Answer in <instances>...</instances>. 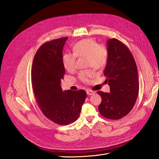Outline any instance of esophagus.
Segmentation results:
<instances>
[{
  "label": "esophagus",
  "instance_id": "esophagus-1",
  "mask_svg": "<svg viewBox=\"0 0 159 159\" xmlns=\"http://www.w3.org/2000/svg\"><path fill=\"white\" fill-rule=\"evenodd\" d=\"M86 93H87V94L88 95H93V94L95 93L94 91H93L92 90H90V89H87V90H86Z\"/></svg>",
  "mask_w": 159,
  "mask_h": 159
}]
</instances>
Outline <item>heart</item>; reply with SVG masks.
Listing matches in <instances>:
<instances>
[{"label": "heart", "instance_id": "1", "mask_svg": "<svg viewBox=\"0 0 159 159\" xmlns=\"http://www.w3.org/2000/svg\"><path fill=\"white\" fill-rule=\"evenodd\" d=\"M72 52L73 54L66 53L62 56V64L68 71L75 70L76 57H85L86 66H93L96 69L103 68L107 62V47L103 44H97L91 38H85L76 42L72 48ZM95 76L96 73L93 69L81 71L79 74V78L84 83H88L90 79Z\"/></svg>", "mask_w": 159, "mask_h": 159}]
</instances>
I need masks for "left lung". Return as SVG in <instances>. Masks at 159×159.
<instances>
[{
    "mask_svg": "<svg viewBox=\"0 0 159 159\" xmlns=\"http://www.w3.org/2000/svg\"><path fill=\"white\" fill-rule=\"evenodd\" d=\"M108 60L104 71L110 93L98 91L102 97L99 111L103 117L117 120L133 109L139 94L137 68L131 51L115 38L107 40Z\"/></svg>",
    "mask_w": 159,
    "mask_h": 159,
    "instance_id": "obj_1",
    "label": "left lung"
}]
</instances>
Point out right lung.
Wrapping results in <instances>:
<instances>
[{"label":"right lung","instance_id":"right-lung-1","mask_svg":"<svg viewBox=\"0 0 159 159\" xmlns=\"http://www.w3.org/2000/svg\"><path fill=\"white\" fill-rule=\"evenodd\" d=\"M67 39L64 37L42 44L32 67V84L38 106L48 119L61 125L78 119L87 95L84 89L62 91L60 84L65 74L62 50Z\"/></svg>","mask_w":159,"mask_h":159}]
</instances>
